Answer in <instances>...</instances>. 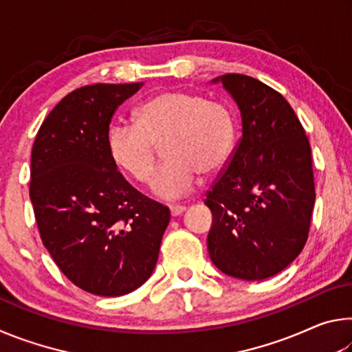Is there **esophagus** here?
I'll return each mask as SVG.
<instances>
[{"mask_svg":"<svg viewBox=\"0 0 352 352\" xmlns=\"http://www.w3.org/2000/svg\"><path fill=\"white\" fill-rule=\"evenodd\" d=\"M169 208H170V214L174 217L180 216V214H183L184 211H186V206H183V205H170Z\"/></svg>","mask_w":352,"mask_h":352,"instance_id":"esophagus-1","label":"esophagus"}]
</instances>
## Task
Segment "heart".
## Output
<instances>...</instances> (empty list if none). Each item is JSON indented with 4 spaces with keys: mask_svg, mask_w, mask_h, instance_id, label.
<instances>
[{
    "mask_svg": "<svg viewBox=\"0 0 352 352\" xmlns=\"http://www.w3.org/2000/svg\"><path fill=\"white\" fill-rule=\"evenodd\" d=\"M237 138L231 107L197 93L166 91L152 96L136 111V122H113L107 146L113 162L138 183H148L163 144L166 163L152 180L158 197L175 200L205 175L223 170Z\"/></svg>",
    "mask_w": 352,
    "mask_h": 352,
    "instance_id": "1",
    "label": "heart"
}]
</instances>
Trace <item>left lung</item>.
<instances>
[{
	"instance_id": "8db88e82",
	"label": "left lung",
	"mask_w": 352,
	"mask_h": 352,
	"mask_svg": "<svg viewBox=\"0 0 352 352\" xmlns=\"http://www.w3.org/2000/svg\"><path fill=\"white\" fill-rule=\"evenodd\" d=\"M242 136L206 190L212 212L208 252L226 275L261 281L284 270L305 248L315 204L311 144L281 93L243 74H223Z\"/></svg>"
}]
</instances>
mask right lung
I'll list each match as a JSON object with an SVG mask.
<instances>
[{"label":"right lung","instance_id":"right-lung-1","mask_svg":"<svg viewBox=\"0 0 352 352\" xmlns=\"http://www.w3.org/2000/svg\"><path fill=\"white\" fill-rule=\"evenodd\" d=\"M142 83H94L46 116L31 155L29 195L40 237L77 287L127 295L151 278L170 211L136 190L107 146L111 118Z\"/></svg>","mask_w":352,"mask_h":352}]
</instances>
